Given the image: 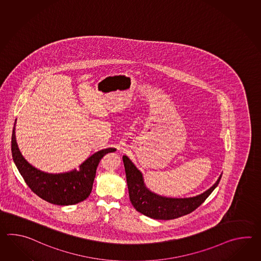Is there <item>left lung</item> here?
I'll return each instance as SVG.
<instances>
[{
  "label": "left lung",
  "instance_id": "1",
  "mask_svg": "<svg viewBox=\"0 0 261 261\" xmlns=\"http://www.w3.org/2000/svg\"><path fill=\"white\" fill-rule=\"evenodd\" d=\"M128 192L134 208L140 214L157 220H170L188 215L202 204L218 186L222 174L208 190L191 197H163L151 192L145 185L143 175L126 155L122 156Z\"/></svg>",
  "mask_w": 261,
  "mask_h": 261
}]
</instances>
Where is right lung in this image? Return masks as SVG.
I'll return each instance as SVG.
<instances>
[{
	"mask_svg": "<svg viewBox=\"0 0 261 261\" xmlns=\"http://www.w3.org/2000/svg\"><path fill=\"white\" fill-rule=\"evenodd\" d=\"M15 125L12 132L11 151L16 167L32 191L55 205L67 206L86 199L93 189L99 161L106 153L116 151L115 148L103 149L88 157L79 169L74 168L63 173H47L32 166L22 156L16 140Z\"/></svg>",
	"mask_w": 261,
	"mask_h": 261,
	"instance_id": "1",
	"label": "right lung"
}]
</instances>
